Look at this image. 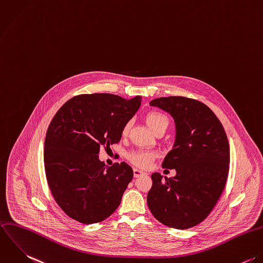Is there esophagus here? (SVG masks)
Instances as JSON below:
<instances>
[{"mask_svg": "<svg viewBox=\"0 0 263 263\" xmlns=\"http://www.w3.org/2000/svg\"><path fill=\"white\" fill-rule=\"evenodd\" d=\"M146 175V173H144V172H142V171H140V170L134 168V176H135V177H139V176H141V175Z\"/></svg>", "mask_w": 263, "mask_h": 263, "instance_id": "obj_1", "label": "esophagus"}]
</instances>
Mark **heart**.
Listing matches in <instances>:
<instances>
[{
	"label": "heart",
	"mask_w": 263,
	"mask_h": 263,
	"mask_svg": "<svg viewBox=\"0 0 263 263\" xmlns=\"http://www.w3.org/2000/svg\"><path fill=\"white\" fill-rule=\"evenodd\" d=\"M146 122L148 126L154 133H157L160 129H165L168 126L170 120L168 117L159 112V111H151L146 115ZM130 127V123L127 122L122 127V135L126 136L128 134ZM127 160L134 165L140 168H147L150 166L152 161L156 158V154L150 151H133L126 155Z\"/></svg>",
	"instance_id": "b5f03b06"
}]
</instances>
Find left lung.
<instances>
[{
  "instance_id": "8db88e82",
  "label": "left lung",
  "mask_w": 263,
  "mask_h": 263,
  "mask_svg": "<svg viewBox=\"0 0 263 263\" xmlns=\"http://www.w3.org/2000/svg\"><path fill=\"white\" fill-rule=\"evenodd\" d=\"M175 119V143L163 168L174 177L155 173L147 196L153 216L170 228L185 230L202 222L212 211L227 183L230 145L224 128L212 110L185 97H162L150 102Z\"/></svg>"
}]
</instances>
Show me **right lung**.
I'll return each instance as SVG.
<instances>
[{"instance_id": "add662e5", "label": "right lung", "mask_w": 263, "mask_h": 263, "mask_svg": "<svg viewBox=\"0 0 263 263\" xmlns=\"http://www.w3.org/2000/svg\"><path fill=\"white\" fill-rule=\"evenodd\" d=\"M112 93H83L53 117L45 140L44 163L50 191L70 218L85 224L108 218L119 206L134 173L125 162L105 166L101 147L117 144L122 127L141 106Z\"/></svg>"}]
</instances>
